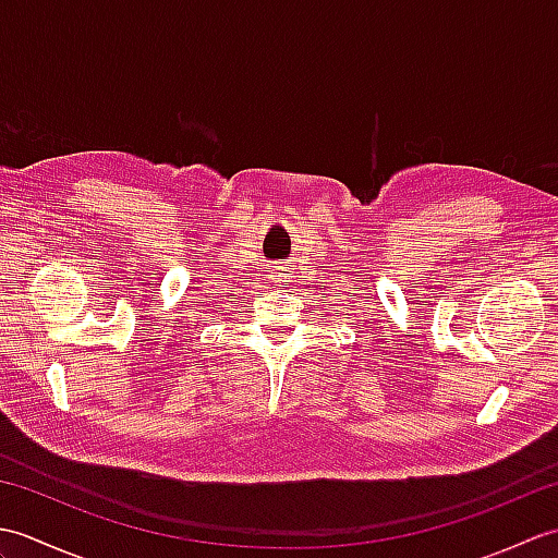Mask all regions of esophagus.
Returning <instances> with one entry per match:
<instances>
[{"label": "esophagus", "instance_id": "34e87169", "mask_svg": "<svg viewBox=\"0 0 558 558\" xmlns=\"http://www.w3.org/2000/svg\"><path fill=\"white\" fill-rule=\"evenodd\" d=\"M272 278H276L278 282H286V278H288V276H282V272H276V276H272Z\"/></svg>", "mask_w": 558, "mask_h": 558}]
</instances>
